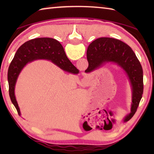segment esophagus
Returning a JSON list of instances; mask_svg holds the SVG:
<instances>
[{"label": "esophagus", "instance_id": "esophagus-1", "mask_svg": "<svg viewBox=\"0 0 154 154\" xmlns=\"http://www.w3.org/2000/svg\"><path fill=\"white\" fill-rule=\"evenodd\" d=\"M89 84V79L88 78H83L81 81V85H82V86H86Z\"/></svg>", "mask_w": 154, "mask_h": 154}]
</instances>
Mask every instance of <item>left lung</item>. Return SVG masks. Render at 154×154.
Listing matches in <instances>:
<instances>
[{
  "label": "left lung",
  "instance_id": "1",
  "mask_svg": "<svg viewBox=\"0 0 154 154\" xmlns=\"http://www.w3.org/2000/svg\"><path fill=\"white\" fill-rule=\"evenodd\" d=\"M88 67L85 72H92L106 63L115 64L127 75L132 90L130 113L124 119L130 120L136 113L143 92V72L140 62L132 49L122 41L102 37L90 44L87 50Z\"/></svg>",
  "mask_w": 154,
  "mask_h": 154
}]
</instances>
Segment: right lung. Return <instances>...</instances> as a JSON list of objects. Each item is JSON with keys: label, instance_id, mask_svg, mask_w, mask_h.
Returning a JSON list of instances; mask_svg holds the SVG:
<instances>
[{"label": "right lung", "instance_id": "right-lung-1", "mask_svg": "<svg viewBox=\"0 0 154 154\" xmlns=\"http://www.w3.org/2000/svg\"><path fill=\"white\" fill-rule=\"evenodd\" d=\"M40 59L51 60L61 69L70 73L77 75L79 72L67 58L60 43L54 38H37L24 43L17 49L9 65L7 74L9 96L19 116H21V113L15 96L17 79L26 65Z\"/></svg>", "mask_w": 154, "mask_h": 154}]
</instances>
